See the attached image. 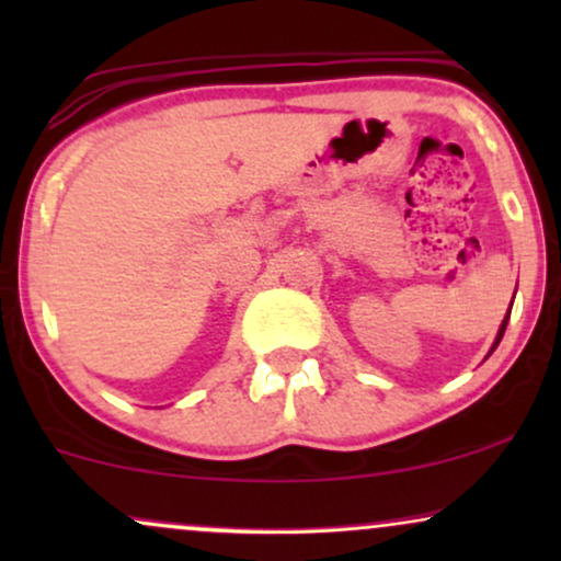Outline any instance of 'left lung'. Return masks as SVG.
<instances>
[{
  "instance_id": "left-lung-1",
  "label": "left lung",
  "mask_w": 561,
  "mask_h": 561,
  "mask_svg": "<svg viewBox=\"0 0 561 561\" xmlns=\"http://www.w3.org/2000/svg\"><path fill=\"white\" fill-rule=\"evenodd\" d=\"M508 311H512V308H508ZM506 321H508V313H506V319L501 321V330H499V334H495V343H493V347H491V353L495 351V347H499V343H501V337H504V332H506ZM491 353H488V356H491Z\"/></svg>"
}]
</instances>
